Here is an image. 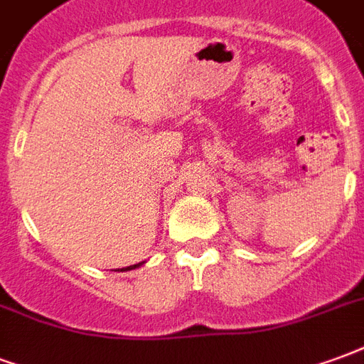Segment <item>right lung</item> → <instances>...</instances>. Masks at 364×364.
I'll use <instances>...</instances> for the list:
<instances>
[{
	"label": "right lung",
	"instance_id": "obj_1",
	"mask_svg": "<svg viewBox=\"0 0 364 364\" xmlns=\"http://www.w3.org/2000/svg\"><path fill=\"white\" fill-rule=\"evenodd\" d=\"M139 266V264H135V266H129V267H126V269H134V267H137Z\"/></svg>",
	"mask_w": 364,
	"mask_h": 364
}]
</instances>
